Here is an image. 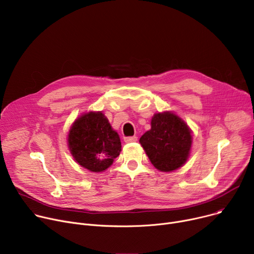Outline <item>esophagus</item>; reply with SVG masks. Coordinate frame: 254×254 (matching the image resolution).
Wrapping results in <instances>:
<instances>
[{
	"instance_id": "esophagus-1",
	"label": "esophagus",
	"mask_w": 254,
	"mask_h": 254,
	"mask_svg": "<svg viewBox=\"0 0 254 254\" xmlns=\"http://www.w3.org/2000/svg\"><path fill=\"white\" fill-rule=\"evenodd\" d=\"M124 141L126 143H131V142H136L137 141V137L136 136H131V137H125Z\"/></svg>"
}]
</instances>
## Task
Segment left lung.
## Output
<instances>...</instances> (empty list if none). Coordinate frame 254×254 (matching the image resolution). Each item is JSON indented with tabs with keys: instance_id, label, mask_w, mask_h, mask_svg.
Instances as JSON below:
<instances>
[{
	"instance_id": "obj_1",
	"label": "left lung",
	"mask_w": 254,
	"mask_h": 254,
	"mask_svg": "<svg viewBox=\"0 0 254 254\" xmlns=\"http://www.w3.org/2000/svg\"><path fill=\"white\" fill-rule=\"evenodd\" d=\"M139 142L155 168L172 172L184 166L190 157L191 130L172 112L156 113L151 129L140 137Z\"/></svg>"
}]
</instances>
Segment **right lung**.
Segmentation results:
<instances>
[{"mask_svg": "<svg viewBox=\"0 0 254 254\" xmlns=\"http://www.w3.org/2000/svg\"><path fill=\"white\" fill-rule=\"evenodd\" d=\"M67 145L73 160L91 172L107 170L122 147L120 136L102 112L77 118L69 128Z\"/></svg>", "mask_w": 254, "mask_h": 254, "instance_id": "obj_1", "label": "right lung"}]
</instances>
